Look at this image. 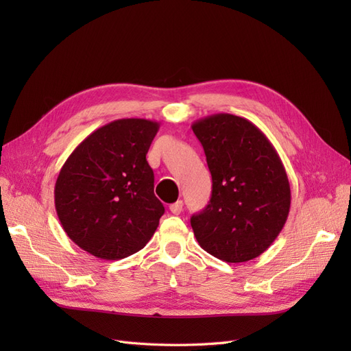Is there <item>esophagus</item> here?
Instances as JSON below:
<instances>
[{
	"mask_svg": "<svg viewBox=\"0 0 351 351\" xmlns=\"http://www.w3.org/2000/svg\"><path fill=\"white\" fill-rule=\"evenodd\" d=\"M169 210H171V214H174V215H180L183 210V202L182 200L174 202V204L169 205Z\"/></svg>",
	"mask_w": 351,
	"mask_h": 351,
	"instance_id": "34e87169",
	"label": "esophagus"
}]
</instances>
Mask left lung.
<instances>
[{"label": "left lung", "mask_w": 351, "mask_h": 351, "mask_svg": "<svg viewBox=\"0 0 351 351\" xmlns=\"http://www.w3.org/2000/svg\"><path fill=\"white\" fill-rule=\"evenodd\" d=\"M212 176L208 206L190 218L200 247L228 263L267 250L290 212L291 192L281 158L256 125L232 114L192 124Z\"/></svg>", "instance_id": "obj_1"}]
</instances>
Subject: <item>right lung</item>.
Returning <instances> with one entry per match:
<instances>
[{"instance_id": "obj_1", "label": "right lung", "mask_w": 351, "mask_h": 351, "mask_svg": "<svg viewBox=\"0 0 351 351\" xmlns=\"http://www.w3.org/2000/svg\"><path fill=\"white\" fill-rule=\"evenodd\" d=\"M159 123L121 119L90 133L60 169L54 199L66 234L104 261L139 252L158 228L164 205L154 193L146 154Z\"/></svg>"}]
</instances>
